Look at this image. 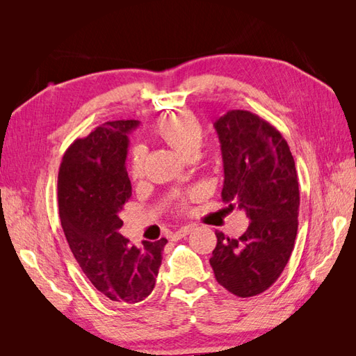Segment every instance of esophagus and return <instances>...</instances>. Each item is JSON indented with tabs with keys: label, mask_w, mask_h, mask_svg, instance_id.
Returning a JSON list of instances; mask_svg holds the SVG:
<instances>
[{
	"label": "esophagus",
	"mask_w": 356,
	"mask_h": 356,
	"mask_svg": "<svg viewBox=\"0 0 356 356\" xmlns=\"http://www.w3.org/2000/svg\"><path fill=\"white\" fill-rule=\"evenodd\" d=\"M193 230H195V227H193V225H186V227H181L179 230H177V232L174 233V238H175V239L186 238V236H188Z\"/></svg>",
	"instance_id": "esophagus-1"
}]
</instances>
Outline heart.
Wrapping results in <instances>:
<instances>
[{"label": "heart", "instance_id": "b5f03b06", "mask_svg": "<svg viewBox=\"0 0 356 356\" xmlns=\"http://www.w3.org/2000/svg\"><path fill=\"white\" fill-rule=\"evenodd\" d=\"M157 135L181 156L187 157L197 152L202 143V126L195 115L182 111L161 118L157 126ZM144 168L145 152L144 148L136 147L131 154V161H129V174L134 179L141 178L144 175Z\"/></svg>", "mask_w": 356, "mask_h": 356}]
</instances>
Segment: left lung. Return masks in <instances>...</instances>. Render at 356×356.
<instances>
[{
    "mask_svg": "<svg viewBox=\"0 0 356 356\" xmlns=\"http://www.w3.org/2000/svg\"><path fill=\"white\" fill-rule=\"evenodd\" d=\"M213 126L224 166L221 197L251 222L241 238L215 233L209 263L220 285L252 297L276 282L294 250L300 207L294 157L281 132L250 111H227Z\"/></svg>",
    "mask_w": 356,
    "mask_h": 356,
    "instance_id": "8db88e82",
    "label": "left lung"
}]
</instances>
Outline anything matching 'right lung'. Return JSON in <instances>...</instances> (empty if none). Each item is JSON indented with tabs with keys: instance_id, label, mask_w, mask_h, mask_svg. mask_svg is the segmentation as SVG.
Returning <instances> with one entry per match:
<instances>
[{
	"instance_id": "obj_1",
	"label": "right lung",
	"mask_w": 356,
	"mask_h": 356,
	"mask_svg": "<svg viewBox=\"0 0 356 356\" xmlns=\"http://www.w3.org/2000/svg\"><path fill=\"white\" fill-rule=\"evenodd\" d=\"M138 120H115L75 139L58 175L59 217L68 245L93 286L118 303H139L156 285L168 243L136 248L118 233L120 212L132 196L126 170L129 134Z\"/></svg>"
}]
</instances>
